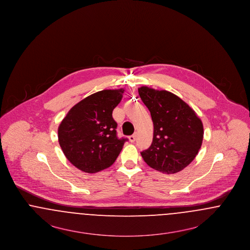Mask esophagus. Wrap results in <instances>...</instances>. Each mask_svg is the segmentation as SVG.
I'll return each instance as SVG.
<instances>
[{"instance_id": "34e87169", "label": "esophagus", "mask_w": 250, "mask_h": 250, "mask_svg": "<svg viewBox=\"0 0 250 250\" xmlns=\"http://www.w3.org/2000/svg\"><path fill=\"white\" fill-rule=\"evenodd\" d=\"M137 135H138V133H134L132 136L129 137V142L130 143H134L135 141H136V138H137Z\"/></svg>"}]
</instances>
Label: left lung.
<instances>
[{
  "label": "left lung",
  "mask_w": 250,
  "mask_h": 250,
  "mask_svg": "<svg viewBox=\"0 0 250 250\" xmlns=\"http://www.w3.org/2000/svg\"><path fill=\"white\" fill-rule=\"evenodd\" d=\"M139 95L154 124L153 143L141 153L143 160L160 172H179L190 164L202 147V120L170 92L143 86L139 88Z\"/></svg>",
  "instance_id": "left-lung-1"
}]
</instances>
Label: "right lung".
<instances>
[{"mask_svg": "<svg viewBox=\"0 0 250 250\" xmlns=\"http://www.w3.org/2000/svg\"><path fill=\"white\" fill-rule=\"evenodd\" d=\"M125 90H103L85 97L67 112L58 128L59 144L79 169L95 173L111 166L127 139H118L112 110Z\"/></svg>", "mask_w": 250, "mask_h": 250, "instance_id": "add662e5", "label": "right lung"}]
</instances>
